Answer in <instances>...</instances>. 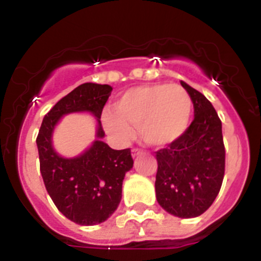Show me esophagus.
Returning <instances> with one entry per match:
<instances>
[{
    "mask_svg": "<svg viewBox=\"0 0 261 261\" xmlns=\"http://www.w3.org/2000/svg\"><path fill=\"white\" fill-rule=\"evenodd\" d=\"M140 154H142L141 149H138V147H133V149H132V155L133 156H137V155H140Z\"/></svg>",
    "mask_w": 261,
    "mask_h": 261,
    "instance_id": "obj_1",
    "label": "esophagus"
}]
</instances>
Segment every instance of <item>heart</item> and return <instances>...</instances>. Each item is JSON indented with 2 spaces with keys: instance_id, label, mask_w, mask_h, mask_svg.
I'll return each mask as SVG.
<instances>
[{
  "instance_id": "b5f03b06",
  "label": "heart",
  "mask_w": 261,
  "mask_h": 261,
  "mask_svg": "<svg viewBox=\"0 0 261 261\" xmlns=\"http://www.w3.org/2000/svg\"><path fill=\"white\" fill-rule=\"evenodd\" d=\"M115 110L102 112L103 128L115 141H130L136 126L145 142L162 146L186 132L192 99L180 85H144L125 91L115 103Z\"/></svg>"
}]
</instances>
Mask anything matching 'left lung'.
<instances>
[{"label": "left lung", "instance_id": "obj_1", "mask_svg": "<svg viewBox=\"0 0 261 261\" xmlns=\"http://www.w3.org/2000/svg\"><path fill=\"white\" fill-rule=\"evenodd\" d=\"M192 99L195 117L186 132L155 151L158 204L172 216L193 218L213 204L225 175L222 123L200 91L180 81Z\"/></svg>", "mask_w": 261, "mask_h": 261}]
</instances>
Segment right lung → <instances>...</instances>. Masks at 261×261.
Listing matches in <instances>:
<instances>
[{
  "label": "right lung",
  "mask_w": 261,
  "mask_h": 261,
  "mask_svg": "<svg viewBox=\"0 0 261 261\" xmlns=\"http://www.w3.org/2000/svg\"><path fill=\"white\" fill-rule=\"evenodd\" d=\"M111 91L110 85L90 82L75 87L45 115L36 138L47 192L57 209L78 225L93 226L112 216L121 201L125 172L133 167L130 149L114 150L102 141L100 116ZM84 110L97 117L98 140L80 157L62 159L51 146L53 129L64 114Z\"/></svg>",
  "instance_id": "obj_1"
}]
</instances>
